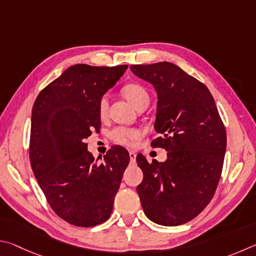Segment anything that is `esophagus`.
Segmentation results:
<instances>
[{
  "label": "esophagus",
  "instance_id": "1",
  "mask_svg": "<svg viewBox=\"0 0 256 256\" xmlns=\"http://www.w3.org/2000/svg\"><path fill=\"white\" fill-rule=\"evenodd\" d=\"M129 158H130V163L136 162V153H135V152H129Z\"/></svg>",
  "mask_w": 256,
  "mask_h": 256
}]
</instances>
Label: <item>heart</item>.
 <instances>
[{"mask_svg":"<svg viewBox=\"0 0 256 256\" xmlns=\"http://www.w3.org/2000/svg\"><path fill=\"white\" fill-rule=\"evenodd\" d=\"M124 96L136 108L140 109L142 106L150 104V93L145 86H142L140 83H128L121 88ZM98 116L100 118L104 119L108 116V110H109V101L106 96H102L98 101ZM142 132L138 128H128V127H116L110 134V138L116 144L132 146L140 140Z\"/></svg>","mask_w":256,"mask_h":256,"instance_id":"obj_1","label":"heart"}]
</instances>
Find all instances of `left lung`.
<instances>
[{
  "instance_id": "8db88e82",
  "label": "left lung",
  "mask_w": 256,
  "mask_h": 256,
  "mask_svg": "<svg viewBox=\"0 0 256 256\" xmlns=\"http://www.w3.org/2000/svg\"><path fill=\"white\" fill-rule=\"evenodd\" d=\"M132 72L158 92L155 130L150 142L168 152L163 163L137 155L144 178L137 186L152 222L178 226L198 216L212 201L220 180L226 129L208 88L168 62L132 65Z\"/></svg>"
}]
</instances>
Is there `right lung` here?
<instances>
[{
	"label": "right lung",
	"instance_id": "obj_1",
	"mask_svg": "<svg viewBox=\"0 0 256 256\" xmlns=\"http://www.w3.org/2000/svg\"><path fill=\"white\" fill-rule=\"evenodd\" d=\"M127 68L73 65L42 90L34 103L31 168L54 212L70 225H98L114 208L129 153L112 146L100 162L84 140L100 132L98 101Z\"/></svg>",
	"mask_w": 256,
	"mask_h": 256
}]
</instances>
